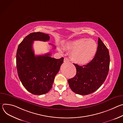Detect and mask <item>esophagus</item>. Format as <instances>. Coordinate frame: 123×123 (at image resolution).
I'll return each instance as SVG.
<instances>
[{"mask_svg": "<svg viewBox=\"0 0 123 123\" xmlns=\"http://www.w3.org/2000/svg\"><path fill=\"white\" fill-rule=\"evenodd\" d=\"M64 62H69V59L68 58H65L64 59Z\"/></svg>", "mask_w": 123, "mask_h": 123, "instance_id": "obj_1", "label": "esophagus"}]
</instances>
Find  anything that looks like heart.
<instances>
[{"label":"heart","mask_w":123,"mask_h":123,"mask_svg":"<svg viewBox=\"0 0 123 123\" xmlns=\"http://www.w3.org/2000/svg\"><path fill=\"white\" fill-rule=\"evenodd\" d=\"M97 44L92 39L81 38L69 41L66 44V48L73 50L72 58L80 64L89 62L94 56L97 50Z\"/></svg>","instance_id":"1"}]
</instances>
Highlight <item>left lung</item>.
<instances>
[{"mask_svg": "<svg viewBox=\"0 0 123 123\" xmlns=\"http://www.w3.org/2000/svg\"><path fill=\"white\" fill-rule=\"evenodd\" d=\"M110 63L109 50L99 37L97 49L93 59L82 66L74 64L76 68V74L68 80L70 88L75 93L82 95L95 92L107 77Z\"/></svg>", "mask_w": 123, "mask_h": 123, "instance_id": "left-lung-1", "label": "left lung"}]
</instances>
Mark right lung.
<instances>
[{"instance_id": "right-lung-1", "label": "right lung", "mask_w": 123, "mask_h": 123, "mask_svg": "<svg viewBox=\"0 0 123 123\" xmlns=\"http://www.w3.org/2000/svg\"><path fill=\"white\" fill-rule=\"evenodd\" d=\"M49 40L48 34L32 32L24 38L17 50L16 63L19 79L25 88L34 95L44 94L50 91L63 63V57H51L50 52L35 55L32 49L33 41L45 42Z\"/></svg>"}]
</instances>
